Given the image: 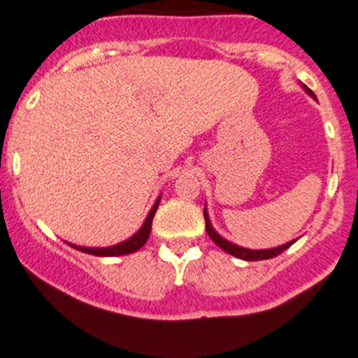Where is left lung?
Segmentation results:
<instances>
[{
	"mask_svg": "<svg viewBox=\"0 0 358 358\" xmlns=\"http://www.w3.org/2000/svg\"><path fill=\"white\" fill-rule=\"evenodd\" d=\"M306 92L309 93V95L315 96V93L310 92L309 88H306ZM205 222H206V233H208L210 238L213 240V242L217 243V245L220 247L222 250H226V252H229L231 256H236V258L240 259H245V262H259V259H270V258H275V256H279L280 252H285L286 249H288L289 245H292L293 242H288L285 243V245H280V247H275V249H265V250H250V249H243V247H238L235 245V243L228 242V240H224L222 236L217 235L215 231H213L212 224H210V220H208V215H206L205 212Z\"/></svg>",
	"mask_w": 358,
	"mask_h": 358,
	"instance_id": "8db88e82",
	"label": "left lung"
}]
</instances>
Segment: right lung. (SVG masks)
<instances>
[{
  "instance_id": "1",
  "label": "right lung",
  "mask_w": 358,
  "mask_h": 358,
  "mask_svg": "<svg viewBox=\"0 0 358 358\" xmlns=\"http://www.w3.org/2000/svg\"><path fill=\"white\" fill-rule=\"evenodd\" d=\"M157 206H159V199H157V203L153 205V208L150 210V213H148V217H146L143 228L139 229L136 235L130 236L129 240L118 243V245L103 247V249H96V247H78V245H72V243H69V245H72L73 249L83 250V252H88V255H93V256H123V255H130V252H136V250L141 249V247L146 243V240H148L150 231H152V220H153V215H155V212H157Z\"/></svg>"
}]
</instances>
